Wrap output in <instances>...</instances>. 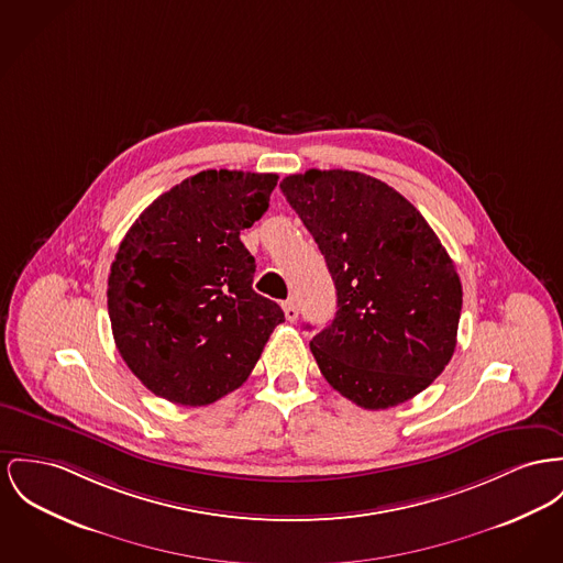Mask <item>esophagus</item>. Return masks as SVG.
Here are the masks:
<instances>
[{"instance_id":"obj_1","label":"esophagus","mask_w":563,"mask_h":563,"mask_svg":"<svg viewBox=\"0 0 563 563\" xmlns=\"http://www.w3.org/2000/svg\"><path fill=\"white\" fill-rule=\"evenodd\" d=\"M284 313H286V320H290V322H295L299 318V307H297L295 299H288L284 302Z\"/></svg>"}]
</instances>
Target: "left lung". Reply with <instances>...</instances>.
Listing matches in <instances>:
<instances>
[{"label":"left lung","instance_id":"8db88e82","mask_svg":"<svg viewBox=\"0 0 563 563\" xmlns=\"http://www.w3.org/2000/svg\"><path fill=\"white\" fill-rule=\"evenodd\" d=\"M279 188L338 290L333 322L309 343L320 372L365 410L412 399L449 365L461 318V282L438 234L363 173L311 168Z\"/></svg>","mask_w":563,"mask_h":563}]
</instances>
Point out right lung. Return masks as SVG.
I'll return each mask as SVG.
<instances>
[{
    "label": "right lung",
    "instance_id": "1",
    "mask_svg": "<svg viewBox=\"0 0 563 563\" xmlns=\"http://www.w3.org/2000/svg\"><path fill=\"white\" fill-rule=\"evenodd\" d=\"M273 173L202 170L155 198L123 236L109 275L114 343L153 395L209 406L236 390L284 322L254 292L241 230L268 209Z\"/></svg>",
    "mask_w": 563,
    "mask_h": 563
}]
</instances>
